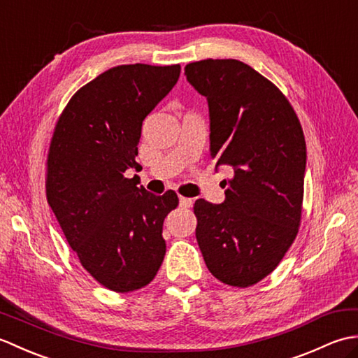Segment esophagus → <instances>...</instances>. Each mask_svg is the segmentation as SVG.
Returning <instances> with one entry per match:
<instances>
[{"mask_svg":"<svg viewBox=\"0 0 358 358\" xmlns=\"http://www.w3.org/2000/svg\"><path fill=\"white\" fill-rule=\"evenodd\" d=\"M180 206L181 208H192L194 199H187V196H180Z\"/></svg>","mask_w":358,"mask_h":358,"instance_id":"1","label":"esophagus"}]
</instances>
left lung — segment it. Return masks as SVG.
<instances>
[{"mask_svg":"<svg viewBox=\"0 0 358 358\" xmlns=\"http://www.w3.org/2000/svg\"><path fill=\"white\" fill-rule=\"evenodd\" d=\"M208 98L210 157L234 167L226 200H196L195 237L208 269L249 287L277 268L299 234L306 141L285 94L238 59H201L185 67Z\"/></svg>","mask_w":358,"mask_h":358,"instance_id":"left-lung-1","label":"left lung"}]
</instances>
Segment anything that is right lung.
Returning a JSON list of instances; mask_svg holds the SVG:
<instances>
[{
	"mask_svg": "<svg viewBox=\"0 0 358 358\" xmlns=\"http://www.w3.org/2000/svg\"><path fill=\"white\" fill-rule=\"evenodd\" d=\"M181 67L123 64L78 89L53 129L45 196L69 246L115 292L149 285L166 254L163 222L178 196L136 187L141 124L171 92Z\"/></svg>",
	"mask_w": 358,
	"mask_h": 358,
	"instance_id": "right-lung-1",
	"label": "right lung"
}]
</instances>
